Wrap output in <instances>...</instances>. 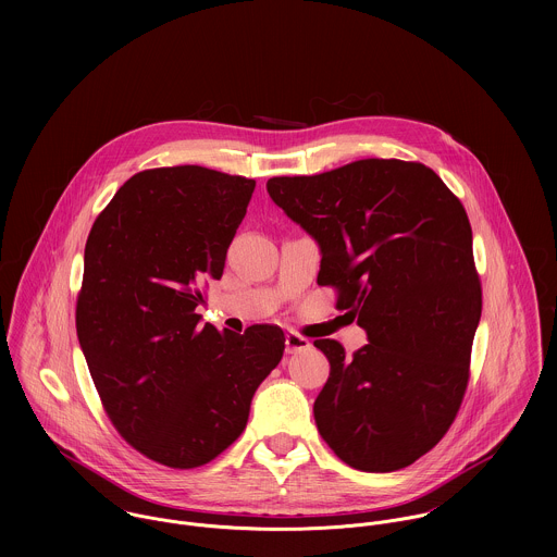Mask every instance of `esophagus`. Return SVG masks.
<instances>
[{
	"label": "esophagus",
	"mask_w": 557,
	"mask_h": 557,
	"mask_svg": "<svg viewBox=\"0 0 557 557\" xmlns=\"http://www.w3.org/2000/svg\"><path fill=\"white\" fill-rule=\"evenodd\" d=\"M311 347V341L298 332H287L285 334V351L287 354H300Z\"/></svg>",
	"instance_id": "1"
}]
</instances>
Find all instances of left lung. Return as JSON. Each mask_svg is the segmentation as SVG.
Segmentation results:
<instances>
[{"label": "left lung", "mask_w": 557, "mask_h": 557, "mask_svg": "<svg viewBox=\"0 0 557 557\" xmlns=\"http://www.w3.org/2000/svg\"><path fill=\"white\" fill-rule=\"evenodd\" d=\"M265 186L318 242L319 285L369 336L351 358L315 341L330 360L313 405L323 442L362 472L411 466L446 435L470 380L482 289L463 203L433 169L397 159Z\"/></svg>", "instance_id": "8db88e82"}]
</instances>
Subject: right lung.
<instances>
[{
	"label": "right lung",
	"mask_w": 557,
	"mask_h": 557,
	"mask_svg": "<svg viewBox=\"0 0 557 557\" xmlns=\"http://www.w3.org/2000/svg\"><path fill=\"white\" fill-rule=\"evenodd\" d=\"M255 180L199 164L135 173L85 244L77 336L117 433L160 466L190 470L230 448L283 330L199 325L201 287L223 276Z\"/></svg>",
	"instance_id": "1"
}]
</instances>
